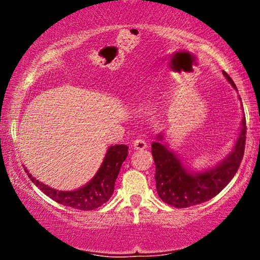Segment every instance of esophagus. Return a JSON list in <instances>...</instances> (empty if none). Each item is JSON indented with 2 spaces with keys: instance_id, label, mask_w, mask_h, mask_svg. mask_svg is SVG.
<instances>
[{
  "instance_id": "1",
  "label": "esophagus",
  "mask_w": 260,
  "mask_h": 260,
  "mask_svg": "<svg viewBox=\"0 0 260 260\" xmlns=\"http://www.w3.org/2000/svg\"><path fill=\"white\" fill-rule=\"evenodd\" d=\"M133 148L137 149V150H143V149L148 148V143L144 139L138 138L133 142Z\"/></svg>"
}]
</instances>
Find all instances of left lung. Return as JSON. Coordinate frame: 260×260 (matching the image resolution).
Instances as JSON below:
<instances>
[{"label": "left lung", "instance_id": "obj_1", "mask_svg": "<svg viewBox=\"0 0 260 260\" xmlns=\"http://www.w3.org/2000/svg\"><path fill=\"white\" fill-rule=\"evenodd\" d=\"M223 76L236 89L228 73ZM241 100V98H240ZM246 117L242 118L241 131L232 151L215 168L196 172L184 166L169 145L164 144L162 134L151 144L155 161V182L157 194L164 202L175 208H188L214 198L229 184L243 159L246 145Z\"/></svg>", "mask_w": 260, "mask_h": 260}]
</instances>
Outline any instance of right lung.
Instances as JSON below:
<instances>
[{"label": "right lung", "mask_w": 260, "mask_h": 260, "mask_svg": "<svg viewBox=\"0 0 260 260\" xmlns=\"http://www.w3.org/2000/svg\"><path fill=\"white\" fill-rule=\"evenodd\" d=\"M127 155V145L116 144L110 147L107 149V153L96 175L85 186L76 190L55 189V188L46 186L43 182L38 181L34 176L29 174L26 168H24V170L32 183L55 202L66 205V207L78 209V210H94L111 198L113 189H115L116 178H117L122 164L126 160Z\"/></svg>", "instance_id": "right-lung-1"}]
</instances>
